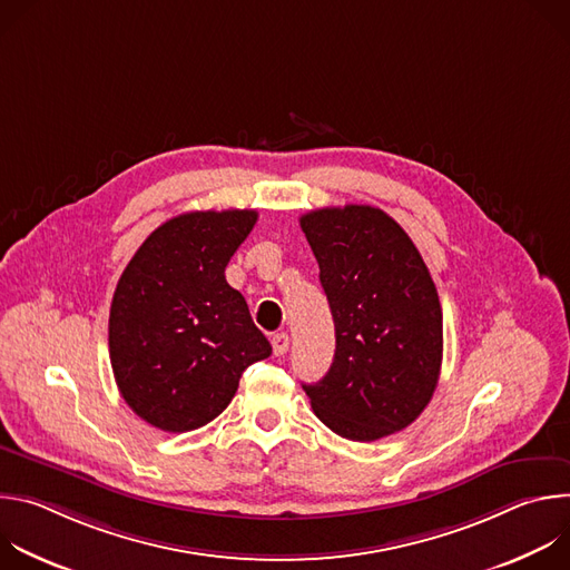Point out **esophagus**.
<instances>
[{
	"label": "esophagus",
	"mask_w": 570,
	"mask_h": 570,
	"mask_svg": "<svg viewBox=\"0 0 570 570\" xmlns=\"http://www.w3.org/2000/svg\"><path fill=\"white\" fill-rule=\"evenodd\" d=\"M273 352H275V356H284L288 352V334L273 336Z\"/></svg>",
	"instance_id": "esophagus-1"
}]
</instances>
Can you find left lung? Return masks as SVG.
Listing matches in <instances>:
<instances>
[{
    "instance_id": "1",
    "label": "left lung",
    "mask_w": 570,
    "mask_h": 570,
    "mask_svg": "<svg viewBox=\"0 0 570 570\" xmlns=\"http://www.w3.org/2000/svg\"><path fill=\"white\" fill-rule=\"evenodd\" d=\"M336 327L330 372L302 385L315 417L341 438L374 442L411 426L442 365V306L411 236L370 205L299 218Z\"/></svg>"
}]
</instances>
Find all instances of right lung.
<instances>
[{"mask_svg":"<svg viewBox=\"0 0 570 570\" xmlns=\"http://www.w3.org/2000/svg\"><path fill=\"white\" fill-rule=\"evenodd\" d=\"M257 223L255 209L189 212L161 223L119 277L110 363L132 413L167 433L218 417L248 365L271 356L225 266Z\"/></svg>","mask_w":570,"mask_h":570,"instance_id":"1","label":"right lung"}]
</instances>
